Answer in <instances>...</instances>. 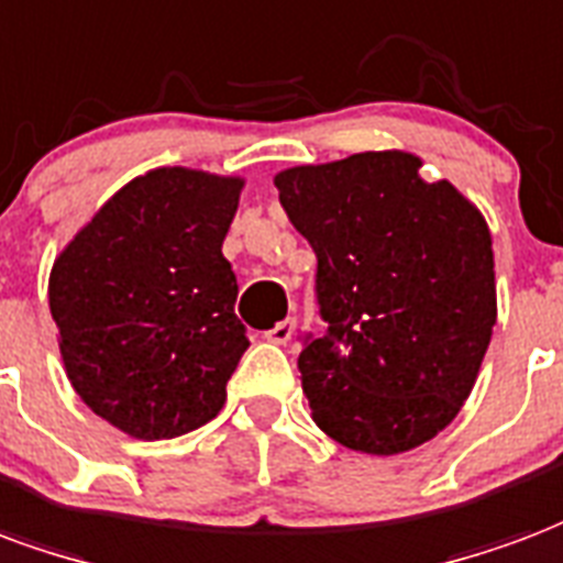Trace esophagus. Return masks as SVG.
<instances>
[{
	"mask_svg": "<svg viewBox=\"0 0 563 563\" xmlns=\"http://www.w3.org/2000/svg\"><path fill=\"white\" fill-rule=\"evenodd\" d=\"M295 334V316H289V319H283V322H277L271 331H265V340L268 343H277V345H286L289 340H292Z\"/></svg>",
	"mask_w": 563,
	"mask_h": 563,
	"instance_id": "obj_1",
	"label": "esophagus"
}]
</instances>
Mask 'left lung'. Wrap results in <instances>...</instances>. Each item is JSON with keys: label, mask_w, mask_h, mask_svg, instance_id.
Masks as SVG:
<instances>
[{"label": "left lung", "mask_w": 563, "mask_h": 563, "mask_svg": "<svg viewBox=\"0 0 563 563\" xmlns=\"http://www.w3.org/2000/svg\"><path fill=\"white\" fill-rule=\"evenodd\" d=\"M418 154L364 152L283 169L280 206L316 253L324 331L298 369L319 430L394 456L435 439L472 394L493 340V235Z\"/></svg>", "instance_id": "1"}]
</instances>
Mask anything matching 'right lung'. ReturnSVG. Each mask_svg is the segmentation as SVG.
<instances>
[{"mask_svg":"<svg viewBox=\"0 0 563 563\" xmlns=\"http://www.w3.org/2000/svg\"><path fill=\"white\" fill-rule=\"evenodd\" d=\"M244 178L161 166L133 178L49 271L70 385L133 439L197 430L227 402L247 352L223 239Z\"/></svg>","mask_w":563,"mask_h":563,"instance_id":"1","label":"right lung"}]
</instances>
